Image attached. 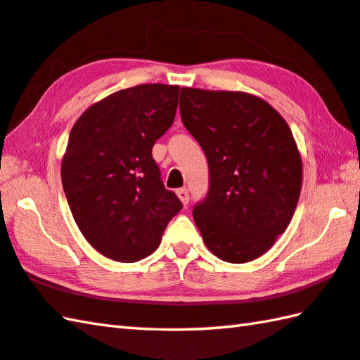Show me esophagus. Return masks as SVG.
<instances>
[{
	"mask_svg": "<svg viewBox=\"0 0 360 360\" xmlns=\"http://www.w3.org/2000/svg\"><path fill=\"white\" fill-rule=\"evenodd\" d=\"M177 195H179L180 202L183 203V207H186L188 202H189V193H188V189H186V188L177 189Z\"/></svg>",
	"mask_w": 360,
	"mask_h": 360,
	"instance_id": "obj_1",
	"label": "esophagus"
}]
</instances>
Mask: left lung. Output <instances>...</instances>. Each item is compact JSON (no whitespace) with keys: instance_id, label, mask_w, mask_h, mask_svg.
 I'll use <instances>...</instances> for the list:
<instances>
[{"instance_id":"obj_1","label":"left lung","mask_w":360,"mask_h":360,"mask_svg":"<svg viewBox=\"0 0 360 360\" xmlns=\"http://www.w3.org/2000/svg\"><path fill=\"white\" fill-rule=\"evenodd\" d=\"M180 116L205 152L210 189L193 210L205 246L229 263L259 259L300 200L302 160L268 101L240 91L181 87Z\"/></svg>"}]
</instances>
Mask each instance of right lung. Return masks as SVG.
<instances>
[{
	"label": "right lung",
	"mask_w": 360,
	"mask_h": 360,
	"mask_svg": "<svg viewBox=\"0 0 360 360\" xmlns=\"http://www.w3.org/2000/svg\"><path fill=\"white\" fill-rule=\"evenodd\" d=\"M179 91L160 83L117 91L72 128L63 188L81 233L108 259L133 263L150 255L181 210L152 157L155 141L172 125Z\"/></svg>",
	"instance_id": "obj_1"
}]
</instances>
